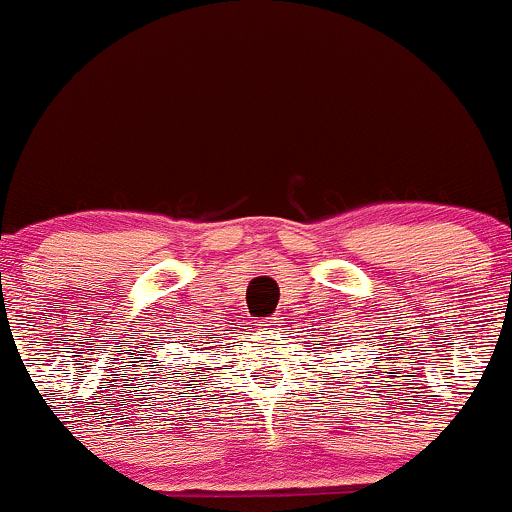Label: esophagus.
Returning <instances> with one entry per match:
<instances>
[{"label": "esophagus", "mask_w": 512, "mask_h": 512, "mask_svg": "<svg viewBox=\"0 0 512 512\" xmlns=\"http://www.w3.org/2000/svg\"><path fill=\"white\" fill-rule=\"evenodd\" d=\"M276 325V317H269L267 322H264V327H267V330H272V327Z\"/></svg>", "instance_id": "1"}]
</instances>
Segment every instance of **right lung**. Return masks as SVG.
Wrapping results in <instances>:
<instances>
[{"label":"right lung","instance_id":"obj_1","mask_svg":"<svg viewBox=\"0 0 512 512\" xmlns=\"http://www.w3.org/2000/svg\"><path fill=\"white\" fill-rule=\"evenodd\" d=\"M209 339H211V337H209Z\"/></svg>","mask_w":512,"mask_h":512}]
</instances>
